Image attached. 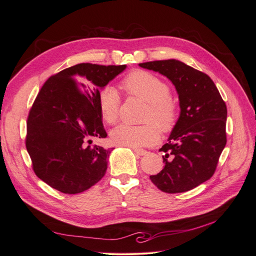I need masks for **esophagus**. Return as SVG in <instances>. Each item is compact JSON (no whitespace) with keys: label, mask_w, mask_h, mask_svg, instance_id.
<instances>
[{"label":"esophagus","mask_w":256,"mask_h":256,"mask_svg":"<svg viewBox=\"0 0 256 256\" xmlns=\"http://www.w3.org/2000/svg\"><path fill=\"white\" fill-rule=\"evenodd\" d=\"M132 150H134V152L136 154H138V156H143V154H147L146 150H141V148H132Z\"/></svg>","instance_id":"esophagus-1"}]
</instances>
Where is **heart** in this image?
<instances>
[{
	"instance_id": "obj_1",
	"label": "heart",
	"mask_w": 256,
	"mask_h": 256,
	"mask_svg": "<svg viewBox=\"0 0 256 256\" xmlns=\"http://www.w3.org/2000/svg\"><path fill=\"white\" fill-rule=\"evenodd\" d=\"M122 86L129 94L143 99L147 108L143 115L141 126L127 124L114 128L110 138L114 145L124 147L148 146L158 140L159 131L168 132L178 120V106L171 96L168 85L157 76L145 70H134L122 82ZM97 106L102 120L113 125L120 115V96L112 85H106L98 92ZM154 124H152V122Z\"/></svg>"
}]
</instances>
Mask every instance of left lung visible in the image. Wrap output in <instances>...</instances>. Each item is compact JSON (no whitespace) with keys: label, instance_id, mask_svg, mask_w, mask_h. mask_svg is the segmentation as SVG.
Wrapping results in <instances>:
<instances>
[{"label":"left lung","instance_id":"8db88e82","mask_svg":"<svg viewBox=\"0 0 256 256\" xmlns=\"http://www.w3.org/2000/svg\"><path fill=\"white\" fill-rule=\"evenodd\" d=\"M140 67L166 76L177 90L180 114L160 148L164 168L150 176L158 189L180 193L210 178L226 144V104L209 76L177 60L146 62Z\"/></svg>","mask_w":256,"mask_h":256}]
</instances>
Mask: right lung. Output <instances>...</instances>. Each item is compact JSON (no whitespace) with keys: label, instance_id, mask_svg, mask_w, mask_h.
I'll return each mask as SVG.
<instances>
[{"label":"right lung","instance_id":"obj_1","mask_svg":"<svg viewBox=\"0 0 256 256\" xmlns=\"http://www.w3.org/2000/svg\"><path fill=\"white\" fill-rule=\"evenodd\" d=\"M126 67L74 65L50 76L38 92L26 145L35 174L53 189L76 194L104 176L112 148L92 145V138L106 136L98 92Z\"/></svg>","mask_w":256,"mask_h":256}]
</instances>
